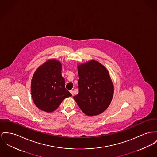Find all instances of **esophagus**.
<instances>
[{
    "mask_svg": "<svg viewBox=\"0 0 157 157\" xmlns=\"http://www.w3.org/2000/svg\"><path fill=\"white\" fill-rule=\"evenodd\" d=\"M70 93H71V94H72V95H73V96H74L73 91V90H70Z\"/></svg>",
    "mask_w": 157,
    "mask_h": 157,
    "instance_id": "esophagus-1",
    "label": "esophagus"
}]
</instances>
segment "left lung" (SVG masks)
Returning <instances> with one entry per match:
<instances>
[{
    "label": "left lung",
    "mask_w": 157,
    "mask_h": 157,
    "mask_svg": "<svg viewBox=\"0 0 157 157\" xmlns=\"http://www.w3.org/2000/svg\"><path fill=\"white\" fill-rule=\"evenodd\" d=\"M78 94L74 99L86 115H99L110 104L114 86L108 70L103 65L90 61L78 67Z\"/></svg>",
    "instance_id": "left-lung-1"
}]
</instances>
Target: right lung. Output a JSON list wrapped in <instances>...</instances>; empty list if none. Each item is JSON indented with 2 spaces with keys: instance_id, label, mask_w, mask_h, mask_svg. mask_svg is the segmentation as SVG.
I'll use <instances>...</instances> for the list:
<instances>
[{
  "instance_id": "1",
  "label": "right lung",
  "mask_w": 157,
  "mask_h": 157,
  "mask_svg": "<svg viewBox=\"0 0 157 157\" xmlns=\"http://www.w3.org/2000/svg\"><path fill=\"white\" fill-rule=\"evenodd\" d=\"M61 70L60 62L49 60L40 66L33 76L32 98L36 106L43 111L52 112L65 98L72 96L65 89Z\"/></svg>"
}]
</instances>
